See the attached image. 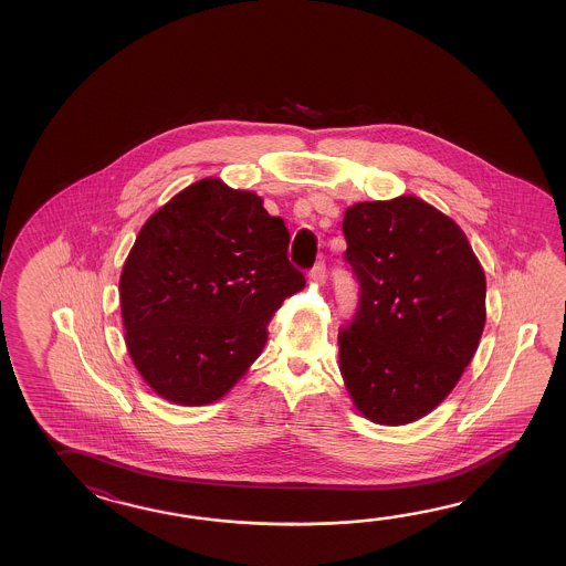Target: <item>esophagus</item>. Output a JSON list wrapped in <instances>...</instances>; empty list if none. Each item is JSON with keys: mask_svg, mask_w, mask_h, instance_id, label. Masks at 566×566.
<instances>
[{"mask_svg": "<svg viewBox=\"0 0 566 566\" xmlns=\"http://www.w3.org/2000/svg\"><path fill=\"white\" fill-rule=\"evenodd\" d=\"M310 277H312V281H315V283H324L325 281V263L324 261H317L315 263V266L312 269V273H310Z\"/></svg>", "mask_w": 566, "mask_h": 566, "instance_id": "1", "label": "esophagus"}]
</instances>
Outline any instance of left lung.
Masks as SVG:
<instances>
[{"instance_id":"8db88e82","label":"left lung","mask_w":566,"mask_h":566,"mask_svg":"<svg viewBox=\"0 0 566 566\" xmlns=\"http://www.w3.org/2000/svg\"><path fill=\"white\" fill-rule=\"evenodd\" d=\"M346 261L360 301L339 373L366 419L407 424L455 388L480 346L485 275L458 224L417 196L349 206Z\"/></svg>"}]
</instances>
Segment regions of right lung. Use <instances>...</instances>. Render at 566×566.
<instances>
[{"mask_svg":"<svg viewBox=\"0 0 566 566\" xmlns=\"http://www.w3.org/2000/svg\"><path fill=\"white\" fill-rule=\"evenodd\" d=\"M289 232L254 192L205 178L147 218L119 279L125 344L159 397H224L265 348L281 303L305 287Z\"/></svg>","mask_w":566,"mask_h":566,"instance_id":"right-lung-1","label":"right lung"}]
</instances>
